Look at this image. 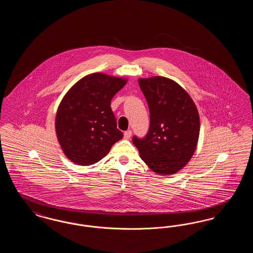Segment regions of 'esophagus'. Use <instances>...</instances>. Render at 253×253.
<instances>
[{
  "instance_id": "34e87169",
  "label": "esophagus",
  "mask_w": 253,
  "mask_h": 253,
  "mask_svg": "<svg viewBox=\"0 0 253 253\" xmlns=\"http://www.w3.org/2000/svg\"><path fill=\"white\" fill-rule=\"evenodd\" d=\"M132 136V131L131 130H128L126 132H124V138L125 139H130Z\"/></svg>"
}]
</instances>
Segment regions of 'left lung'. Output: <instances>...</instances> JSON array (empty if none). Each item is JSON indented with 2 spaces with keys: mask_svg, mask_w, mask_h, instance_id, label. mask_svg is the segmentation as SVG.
Returning a JSON list of instances; mask_svg holds the SVG:
<instances>
[{
  "mask_svg": "<svg viewBox=\"0 0 253 253\" xmlns=\"http://www.w3.org/2000/svg\"><path fill=\"white\" fill-rule=\"evenodd\" d=\"M150 110L143 139L132 137L141 159L160 175L178 172L192 159L198 143L200 118L193 98L174 81L156 76L138 79Z\"/></svg>",
  "mask_w": 253,
  "mask_h": 253,
  "instance_id": "obj_1",
  "label": "left lung"
}]
</instances>
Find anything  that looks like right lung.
Wrapping results in <instances>:
<instances>
[{
	"label": "right lung",
	"instance_id": "obj_1",
	"mask_svg": "<svg viewBox=\"0 0 253 253\" xmlns=\"http://www.w3.org/2000/svg\"><path fill=\"white\" fill-rule=\"evenodd\" d=\"M127 82L125 78L93 73L78 81L62 97L55 130L63 154L73 163L95 164L123 137L111 100Z\"/></svg>",
	"mask_w": 253,
	"mask_h": 253
}]
</instances>
